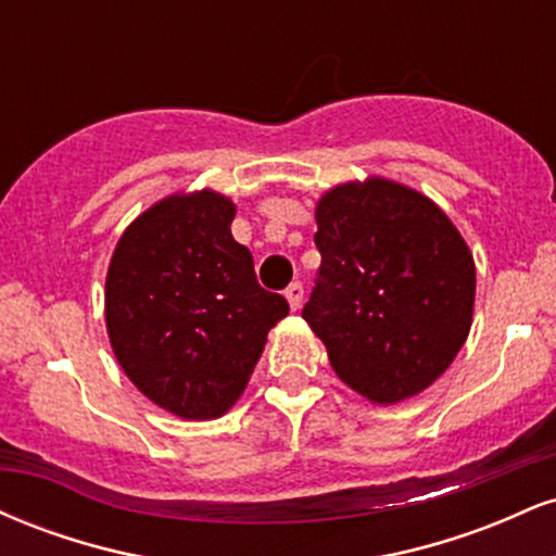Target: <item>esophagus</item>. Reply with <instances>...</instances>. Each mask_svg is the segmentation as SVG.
I'll list each match as a JSON object with an SVG mask.
<instances>
[{"label": "esophagus", "mask_w": 556, "mask_h": 556, "mask_svg": "<svg viewBox=\"0 0 556 556\" xmlns=\"http://www.w3.org/2000/svg\"><path fill=\"white\" fill-rule=\"evenodd\" d=\"M285 298H287V303H290V308L298 311L300 305H303V285L292 282V285L285 290Z\"/></svg>", "instance_id": "1"}]
</instances>
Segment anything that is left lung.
Listing matches in <instances>:
<instances>
[{
  "label": "left lung",
  "mask_w": 556,
  "mask_h": 556,
  "mask_svg": "<svg viewBox=\"0 0 556 556\" xmlns=\"http://www.w3.org/2000/svg\"><path fill=\"white\" fill-rule=\"evenodd\" d=\"M321 269L303 318L334 374L374 405L429 389L468 340L476 264L429 195L371 175L316 203Z\"/></svg>",
  "instance_id": "left-lung-1"
}]
</instances>
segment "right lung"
Returning a JSON list of instances; mask_svg holds the SVG:
<instances>
[{
  "label": "right lung",
  "mask_w": 556,
  "mask_h": 556,
  "mask_svg": "<svg viewBox=\"0 0 556 556\" xmlns=\"http://www.w3.org/2000/svg\"><path fill=\"white\" fill-rule=\"evenodd\" d=\"M232 219V198L212 188L172 193L127 225L106 269L114 358L140 394L185 420L225 416L290 311L258 285Z\"/></svg>",
  "instance_id": "right-lung-1"
}]
</instances>
